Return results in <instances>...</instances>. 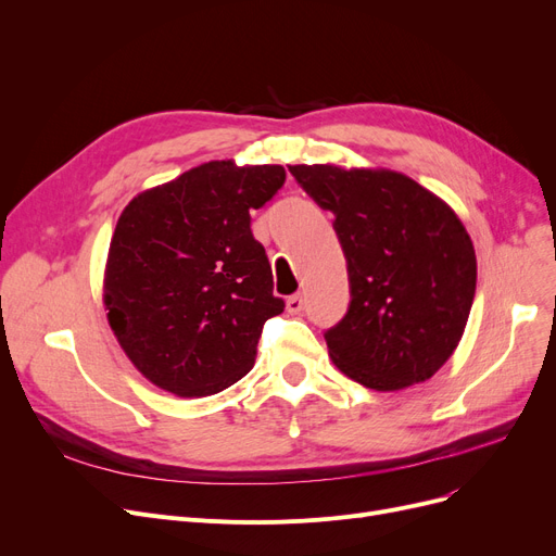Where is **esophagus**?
Listing matches in <instances>:
<instances>
[{"label":"esophagus","mask_w":556,"mask_h":556,"mask_svg":"<svg viewBox=\"0 0 556 556\" xmlns=\"http://www.w3.org/2000/svg\"><path fill=\"white\" fill-rule=\"evenodd\" d=\"M286 308H288V313H293V315H298V313H302L304 311V298L298 293V295H290L288 300H286Z\"/></svg>","instance_id":"obj_1"}]
</instances>
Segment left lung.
Instances as JSON below:
<instances>
[{
    "label": "left lung",
    "mask_w": 556,
    "mask_h": 556,
    "mask_svg": "<svg viewBox=\"0 0 556 556\" xmlns=\"http://www.w3.org/2000/svg\"><path fill=\"white\" fill-rule=\"evenodd\" d=\"M288 170L336 216L346 258L352 302L325 333L331 361L378 392L426 381L453 356L476 298V250L462 220L396 170Z\"/></svg>",
    "instance_id": "left-lung-1"
}]
</instances>
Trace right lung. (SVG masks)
<instances>
[{"label": "right lung", "mask_w": 556, "mask_h": 556, "mask_svg": "<svg viewBox=\"0 0 556 556\" xmlns=\"http://www.w3.org/2000/svg\"><path fill=\"white\" fill-rule=\"evenodd\" d=\"M286 182L279 164H200L139 193L116 220L103 279L108 323L130 363L178 396H210L252 369L273 295L250 212Z\"/></svg>", "instance_id": "obj_1"}]
</instances>
